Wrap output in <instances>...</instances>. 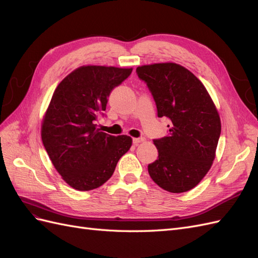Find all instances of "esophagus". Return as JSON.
I'll return each mask as SVG.
<instances>
[{
	"label": "esophagus",
	"mask_w": 258,
	"mask_h": 258,
	"mask_svg": "<svg viewBox=\"0 0 258 258\" xmlns=\"http://www.w3.org/2000/svg\"><path fill=\"white\" fill-rule=\"evenodd\" d=\"M144 141V138H134L132 139V143H134L135 145H138L139 143H141Z\"/></svg>",
	"instance_id": "34e87169"
}]
</instances>
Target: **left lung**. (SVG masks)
I'll return each instance as SVG.
<instances>
[{
    "mask_svg": "<svg viewBox=\"0 0 258 258\" xmlns=\"http://www.w3.org/2000/svg\"><path fill=\"white\" fill-rule=\"evenodd\" d=\"M157 107L169 119L168 136L154 139L158 158L148 165L153 181L170 192L194 188L208 173L221 136V119L206 87L176 63L137 69Z\"/></svg>",
    "mask_w": 258,
    "mask_h": 258,
    "instance_id": "8db88e82",
    "label": "left lung"
}]
</instances>
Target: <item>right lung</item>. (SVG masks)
Segmentation results:
<instances>
[{
  "label": "right lung",
  "instance_id": "add662e5",
  "mask_svg": "<svg viewBox=\"0 0 258 258\" xmlns=\"http://www.w3.org/2000/svg\"><path fill=\"white\" fill-rule=\"evenodd\" d=\"M132 69L87 66L69 74L54 90L42 124V141L62 178L77 190H91L110 178L132 144L97 128L111 92Z\"/></svg>",
  "mask_w": 258,
  "mask_h": 258
}]
</instances>
